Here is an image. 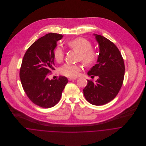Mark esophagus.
I'll use <instances>...</instances> for the list:
<instances>
[{
	"label": "esophagus",
	"instance_id": "esophagus-1",
	"mask_svg": "<svg viewBox=\"0 0 146 146\" xmlns=\"http://www.w3.org/2000/svg\"><path fill=\"white\" fill-rule=\"evenodd\" d=\"M76 78H68V80L70 81H71V80H76Z\"/></svg>",
	"mask_w": 146,
	"mask_h": 146
}]
</instances>
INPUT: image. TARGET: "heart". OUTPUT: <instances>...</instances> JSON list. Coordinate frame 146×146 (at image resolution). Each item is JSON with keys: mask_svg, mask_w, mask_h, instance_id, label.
<instances>
[{"mask_svg": "<svg viewBox=\"0 0 146 146\" xmlns=\"http://www.w3.org/2000/svg\"><path fill=\"white\" fill-rule=\"evenodd\" d=\"M68 46L80 54V57L84 64L90 65L94 62L96 59V53L91 49L92 44L88 40L83 38H78L67 43ZM54 56L56 61L61 62L64 57V51L60 46H57L54 52ZM80 70V67L78 65L65 64L61 67L60 71L61 74L68 77H75L78 75Z\"/></svg>", "mask_w": 146, "mask_h": 146, "instance_id": "heart-1", "label": "heart"}]
</instances>
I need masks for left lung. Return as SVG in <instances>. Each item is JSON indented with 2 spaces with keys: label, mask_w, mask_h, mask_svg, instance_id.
Returning <instances> with one entry per match:
<instances>
[{
  "label": "left lung",
  "mask_w": 146,
  "mask_h": 146,
  "mask_svg": "<svg viewBox=\"0 0 146 146\" xmlns=\"http://www.w3.org/2000/svg\"><path fill=\"white\" fill-rule=\"evenodd\" d=\"M98 44L99 55L97 64L88 72L89 76H97L93 82L88 80L83 89L86 100L91 104L100 106L112 101L118 94L123 83L125 66L117 46L100 35L93 34Z\"/></svg>",
  "instance_id": "left-lung-1"
}]
</instances>
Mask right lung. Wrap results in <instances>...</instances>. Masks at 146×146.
I'll return each mask as SVG.
<instances>
[{
	"mask_svg": "<svg viewBox=\"0 0 146 146\" xmlns=\"http://www.w3.org/2000/svg\"><path fill=\"white\" fill-rule=\"evenodd\" d=\"M62 35L49 33L34 42L27 50L22 62L20 77L29 98L42 108L57 104L68 80L66 77L49 80L48 74L54 70V50Z\"/></svg>",
	"mask_w": 146,
	"mask_h": 146,
	"instance_id": "add662e5",
	"label": "right lung"
}]
</instances>
